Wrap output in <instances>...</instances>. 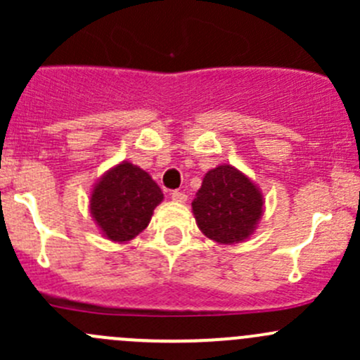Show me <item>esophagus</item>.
<instances>
[{
    "instance_id": "34e87169",
    "label": "esophagus",
    "mask_w": 360,
    "mask_h": 360,
    "mask_svg": "<svg viewBox=\"0 0 360 360\" xmlns=\"http://www.w3.org/2000/svg\"><path fill=\"white\" fill-rule=\"evenodd\" d=\"M170 198H172V200L177 202V203H184L188 200V195L183 193V191L176 190V191H172V193H170Z\"/></svg>"
}]
</instances>
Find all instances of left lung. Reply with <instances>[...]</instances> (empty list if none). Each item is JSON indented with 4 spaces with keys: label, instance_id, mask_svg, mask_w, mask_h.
I'll return each mask as SVG.
<instances>
[{
    "label": "left lung",
    "instance_id": "8db88e82",
    "mask_svg": "<svg viewBox=\"0 0 360 360\" xmlns=\"http://www.w3.org/2000/svg\"><path fill=\"white\" fill-rule=\"evenodd\" d=\"M263 205L259 188L230 163L210 169L191 202L202 233L223 245L248 240L263 216Z\"/></svg>",
    "mask_w": 360,
    "mask_h": 360
}]
</instances>
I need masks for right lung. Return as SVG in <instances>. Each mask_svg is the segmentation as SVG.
<instances>
[{
    "instance_id": "right-lung-1",
    "label": "right lung",
    "mask_w": 360,
    "mask_h": 360,
    "mask_svg": "<svg viewBox=\"0 0 360 360\" xmlns=\"http://www.w3.org/2000/svg\"><path fill=\"white\" fill-rule=\"evenodd\" d=\"M162 200V190L146 170L122 162L94 184L90 214L108 240L127 244L150 224Z\"/></svg>"
}]
</instances>
